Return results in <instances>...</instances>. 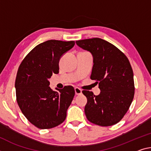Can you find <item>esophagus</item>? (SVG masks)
Wrapping results in <instances>:
<instances>
[{"label":"esophagus","instance_id":"esophagus-1","mask_svg":"<svg viewBox=\"0 0 151 151\" xmlns=\"http://www.w3.org/2000/svg\"><path fill=\"white\" fill-rule=\"evenodd\" d=\"M75 94H76V95H81V93H82V90H81V88H78V87H75Z\"/></svg>","mask_w":151,"mask_h":151}]
</instances>
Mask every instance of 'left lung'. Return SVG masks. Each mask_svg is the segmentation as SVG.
Instances as JSON below:
<instances>
[{"label": "left lung", "mask_w": 151, "mask_h": 151, "mask_svg": "<svg viewBox=\"0 0 151 151\" xmlns=\"http://www.w3.org/2000/svg\"><path fill=\"white\" fill-rule=\"evenodd\" d=\"M93 57L91 79L96 81L101 90L95 95L83 91L87 99L85 113L91 123L101 126L117 124L123 118L134 95L133 70L127 57L118 47L101 38L76 42Z\"/></svg>", "instance_id": "8db88e82"}]
</instances>
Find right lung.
<instances>
[{
  "mask_svg": "<svg viewBox=\"0 0 151 151\" xmlns=\"http://www.w3.org/2000/svg\"><path fill=\"white\" fill-rule=\"evenodd\" d=\"M75 42L47 40L35 46L23 60L15 80L17 101L25 118L40 129H50L65 120L75 88L65 86L54 91L52 74L59 73V61Z\"/></svg>",
  "mask_w": 151,
  "mask_h": 151,
  "instance_id": "obj_1",
  "label": "right lung"
}]
</instances>
